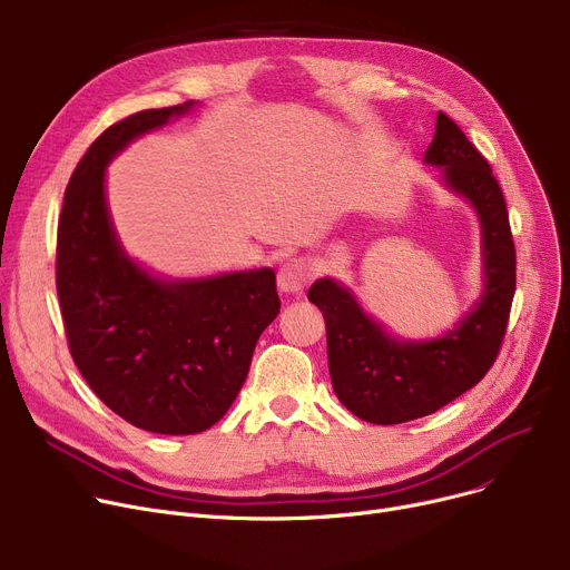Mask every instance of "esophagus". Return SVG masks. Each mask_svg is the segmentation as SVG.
Returning a JSON list of instances; mask_svg holds the SVG:
<instances>
[{
    "label": "esophagus",
    "mask_w": 570,
    "mask_h": 570,
    "mask_svg": "<svg viewBox=\"0 0 570 570\" xmlns=\"http://www.w3.org/2000/svg\"><path fill=\"white\" fill-rule=\"evenodd\" d=\"M309 279V269L301 258L286 261L277 273V286L282 293H301Z\"/></svg>",
    "instance_id": "1"
}]
</instances>
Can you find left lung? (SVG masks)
Listing matches in <instances>:
<instances>
[{"label":"left lung","mask_w":570,"mask_h":570,"mask_svg":"<svg viewBox=\"0 0 570 570\" xmlns=\"http://www.w3.org/2000/svg\"><path fill=\"white\" fill-rule=\"evenodd\" d=\"M425 161L441 166L448 189L475 207L483 228L485 291L455 331L430 342H400L335 279H318L307 293L325 318L335 395L374 425L430 415L481 381L497 361L515 295V245L503 191L488 159L445 112L436 115Z\"/></svg>","instance_id":"obj_1"}]
</instances>
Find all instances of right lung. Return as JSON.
Returning <instances> with one entry per match:
<instances>
[{"mask_svg": "<svg viewBox=\"0 0 570 570\" xmlns=\"http://www.w3.org/2000/svg\"><path fill=\"white\" fill-rule=\"evenodd\" d=\"M191 106L140 110L108 127L78 161L57 226L55 282L73 363L110 411L155 434H198L222 421L282 307L269 267L168 282L117 243L108 161Z\"/></svg>", "mask_w": 570, "mask_h": 570, "instance_id": "right-lung-1", "label": "right lung"}]
</instances>
